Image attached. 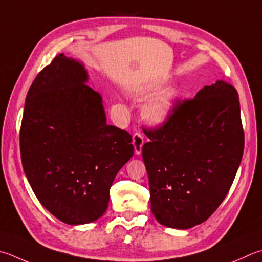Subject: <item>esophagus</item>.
I'll use <instances>...</instances> for the list:
<instances>
[{"mask_svg":"<svg viewBox=\"0 0 262 262\" xmlns=\"http://www.w3.org/2000/svg\"><path fill=\"white\" fill-rule=\"evenodd\" d=\"M144 144V139L142 136L141 133H135L133 135V145H134V151L135 155H141L142 152V146Z\"/></svg>","mask_w":262,"mask_h":262,"instance_id":"esophagus-1","label":"esophagus"}]
</instances>
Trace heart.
Listing matches in <instances>:
<instances>
[{"instance_id":"obj_1","label":"heart","mask_w":262,"mask_h":262,"mask_svg":"<svg viewBox=\"0 0 262 262\" xmlns=\"http://www.w3.org/2000/svg\"><path fill=\"white\" fill-rule=\"evenodd\" d=\"M158 89V85H155V87L139 90L137 94L140 96H150V95L155 94ZM175 102H177V93L174 90L159 93L150 97L144 103L143 107H142V115L151 125L160 126L167 121L170 116L173 115Z\"/></svg>"}]
</instances>
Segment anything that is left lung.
Masks as SVG:
<instances>
[{"label": "left lung", "instance_id": "8db88e82", "mask_svg": "<svg viewBox=\"0 0 262 262\" xmlns=\"http://www.w3.org/2000/svg\"><path fill=\"white\" fill-rule=\"evenodd\" d=\"M145 135L150 142L142 156L156 220L174 229L206 221L226 198L243 157L237 90L221 80L205 85Z\"/></svg>", "mask_w": 262, "mask_h": 262}]
</instances>
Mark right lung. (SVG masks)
<instances>
[{"label": "right lung", "mask_w": 262, "mask_h": 262, "mask_svg": "<svg viewBox=\"0 0 262 262\" xmlns=\"http://www.w3.org/2000/svg\"><path fill=\"white\" fill-rule=\"evenodd\" d=\"M88 80L81 61L55 57L28 90L19 136L35 196L72 226L105 213L113 180L134 155L132 136L107 125L103 98Z\"/></svg>", "instance_id": "right-lung-1"}]
</instances>
